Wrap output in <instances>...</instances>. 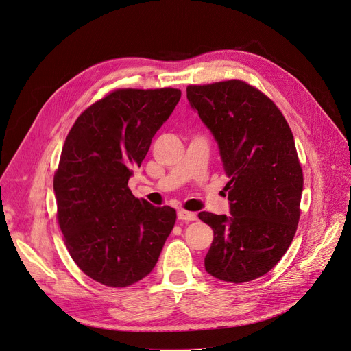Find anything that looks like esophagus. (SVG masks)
I'll use <instances>...</instances> for the list:
<instances>
[{
  "label": "esophagus",
  "mask_w": 351,
  "mask_h": 351,
  "mask_svg": "<svg viewBox=\"0 0 351 351\" xmlns=\"http://www.w3.org/2000/svg\"><path fill=\"white\" fill-rule=\"evenodd\" d=\"M196 213L195 212H188V210H185V209H179L178 210V219H180V221H186V222H189V221H196Z\"/></svg>",
  "instance_id": "1"
}]
</instances>
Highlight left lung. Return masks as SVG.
Segmentation results:
<instances>
[{
  "instance_id": "1",
  "label": "left lung",
  "mask_w": 351,
  "mask_h": 351,
  "mask_svg": "<svg viewBox=\"0 0 351 351\" xmlns=\"http://www.w3.org/2000/svg\"><path fill=\"white\" fill-rule=\"evenodd\" d=\"M186 97L215 138L231 215L199 212L213 230L205 269L247 282L277 265L300 219L302 169L294 136L271 99L242 80L188 86Z\"/></svg>"
}]
</instances>
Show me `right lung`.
<instances>
[{"label":"right lung","mask_w":351,"mask_h":351,"mask_svg":"<svg viewBox=\"0 0 351 351\" xmlns=\"http://www.w3.org/2000/svg\"><path fill=\"white\" fill-rule=\"evenodd\" d=\"M180 99L178 88H119L69 132L54 175L57 219L73 261L95 281L128 287L155 268L176 221L171 206L132 195L128 182Z\"/></svg>","instance_id":"add662e5"}]
</instances>
